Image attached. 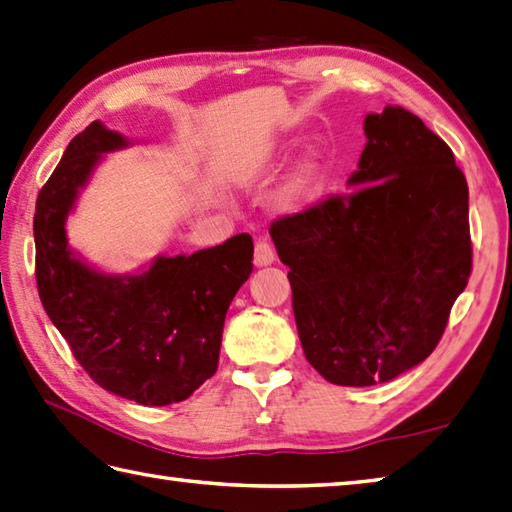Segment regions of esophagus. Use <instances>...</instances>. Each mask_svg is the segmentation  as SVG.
Instances as JSON below:
<instances>
[{
  "label": "esophagus",
  "instance_id": "esophagus-1",
  "mask_svg": "<svg viewBox=\"0 0 512 512\" xmlns=\"http://www.w3.org/2000/svg\"><path fill=\"white\" fill-rule=\"evenodd\" d=\"M275 262V248L268 239H257L255 244V264L257 266H268Z\"/></svg>",
  "mask_w": 512,
  "mask_h": 512
}]
</instances>
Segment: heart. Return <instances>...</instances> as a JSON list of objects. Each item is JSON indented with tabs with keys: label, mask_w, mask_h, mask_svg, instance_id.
<instances>
[{
	"label": "heart",
	"mask_w": 512,
	"mask_h": 512,
	"mask_svg": "<svg viewBox=\"0 0 512 512\" xmlns=\"http://www.w3.org/2000/svg\"><path fill=\"white\" fill-rule=\"evenodd\" d=\"M313 175H315V164L313 162H304L302 166H299L297 175L293 177V182H290V186H288V197L293 199V197L302 193L306 184L310 182V179H313Z\"/></svg>",
	"instance_id": "obj_1"
}]
</instances>
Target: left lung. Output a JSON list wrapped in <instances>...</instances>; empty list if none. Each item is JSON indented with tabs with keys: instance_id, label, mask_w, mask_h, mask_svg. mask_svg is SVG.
Here are the masks:
<instances>
[{
	"instance_id": "8db88e82",
	"label": "left lung",
	"mask_w": 512,
	"mask_h": 512,
	"mask_svg": "<svg viewBox=\"0 0 512 512\" xmlns=\"http://www.w3.org/2000/svg\"><path fill=\"white\" fill-rule=\"evenodd\" d=\"M355 188L270 224L304 355L326 382L373 386L422 364L473 270L468 184L417 115H366Z\"/></svg>"
}]
</instances>
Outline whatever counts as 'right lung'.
Segmentation results:
<instances>
[{
	"label": "right lung",
	"mask_w": 512,
	"mask_h": 512,
	"mask_svg": "<svg viewBox=\"0 0 512 512\" xmlns=\"http://www.w3.org/2000/svg\"><path fill=\"white\" fill-rule=\"evenodd\" d=\"M128 146L99 122L73 137L35 206V277L46 315L95 384L142 406L184 402L215 375L226 310L253 273L248 233L115 277L73 257L66 217L102 153Z\"/></svg>",
	"instance_id": "obj_1"
}]
</instances>
